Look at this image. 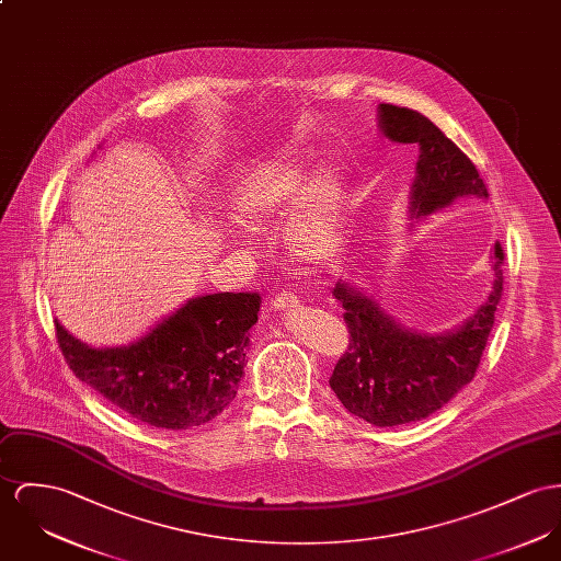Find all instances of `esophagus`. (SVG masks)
I'll list each match as a JSON object with an SVG mask.
<instances>
[{"mask_svg":"<svg viewBox=\"0 0 561 561\" xmlns=\"http://www.w3.org/2000/svg\"><path fill=\"white\" fill-rule=\"evenodd\" d=\"M297 302H299V297L295 293H279V295H275V299L271 301V305L277 311H286V309L297 307Z\"/></svg>","mask_w":561,"mask_h":561,"instance_id":"34e87169","label":"esophagus"}]
</instances>
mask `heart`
<instances>
[{
    "label": "heart",
    "instance_id": "b5f03b06",
    "mask_svg": "<svg viewBox=\"0 0 561 561\" xmlns=\"http://www.w3.org/2000/svg\"><path fill=\"white\" fill-rule=\"evenodd\" d=\"M344 194V176L335 167L309 174L299 164H286L256 176L239 198V211L254 224H268L297 209L286 228V245L297 259L318 260L340 245Z\"/></svg>",
    "mask_w": 561,
    "mask_h": 561
}]
</instances>
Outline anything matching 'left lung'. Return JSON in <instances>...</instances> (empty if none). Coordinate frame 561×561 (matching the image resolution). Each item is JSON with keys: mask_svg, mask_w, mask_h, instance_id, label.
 <instances>
[{"mask_svg": "<svg viewBox=\"0 0 561 561\" xmlns=\"http://www.w3.org/2000/svg\"><path fill=\"white\" fill-rule=\"evenodd\" d=\"M380 128L394 142H416L412 216H427L461 196L489 198L474 162L419 111L380 104ZM504 250H493V293L457 331L419 335L401 329L374 299L347 284L333 288L344 305L347 350L329 380L345 410L376 427L423 421L472 382L504 290Z\"/></svg>", "mask_w": 561, "mask_h": 561, "instance_id": "1", "label": "left lung"}]
</instances>
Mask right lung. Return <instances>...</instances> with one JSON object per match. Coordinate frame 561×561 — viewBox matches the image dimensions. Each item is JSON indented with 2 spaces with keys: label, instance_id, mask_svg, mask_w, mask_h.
Segmentation results:
<instances>
[{
  "label": "right lung",
  "instance_id": "add662e5",
  "mask_svg": "<svg viewBox=\"0 0 561 561\" xmlns=\"http://www.w3.org/2000/svg\"><path fill=\"white\" fill-rule=\"evenodd\" d=\"M260 302L259 293L196 297L124 347H89L57 320L55 333L87 387L140 423L179 432L214 421L237 397Z\"/></svg>",
  "mask_w": 561,
  "mask_h": 561
}]
</instances>
